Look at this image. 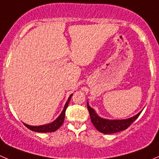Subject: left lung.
Wrapping results in <instances>:
<instances>
[{"mask_svg": "<svg viewBox=\"0 0 159 159\" xmlns=\"http://www.w3.org/2000/svg\"><path fill=\"white\" fill-rule=\"evenodd\" d=\"M87 107L89 109V114H90L91 121L94 127L97 129L101 133L108 134H114L117 132L122 131L128 128L130 125L134 123V121L136 120L138 117L139 116L141 112L137 114L134 116L131 117L127 120H106L98 116L95 113V110L89 106V103H87Z\"/></svg>", "mask_w": 159, "mask_h": 159, "instance_id": "obj_1", "label": "left lung"}]
</instances>
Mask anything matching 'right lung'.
I'll use <instances>...</instances> for the list:
<instances>
[{
  "label": "right lung",
  "instance_id": "1",
  "mask_svg": "<svg viewBox=\"0 0 159 159\" xmlns=\"http://www.w3.org/2000/svg\"><path fill=\"white\" fill-rule=\"evenodd\" d=\"M72 95H70L68 100L66 102L65 106H64V109H63L62 112L61 113V115L59 116L56 120L53 121L51 124H47V125H43V126H38V127H34V126H29L28 124H24V125L27 128H29V130H32V131L35 132H39V133H50V132H54L57 130L58 128L62 126L63 123L64 121V118H65V112L66 109H67V106L69 104V102H70V98H71Z\"/></svg>",
  "mask_w": 159,
  "mask_h": 159
}]
</instances>
